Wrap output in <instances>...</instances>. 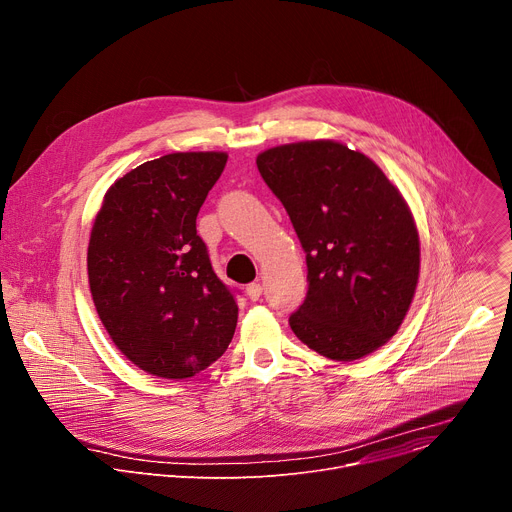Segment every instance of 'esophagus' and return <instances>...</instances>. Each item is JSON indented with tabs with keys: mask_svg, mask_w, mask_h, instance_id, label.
Wrapping results in <instances>:
<instances>
[{
	"mask_svg": "<svg viewBox=\"0 0 512 512\" xmlns=\"http://www.w3.org/2000/svg\"><path fill=\"white\" fill-rule=\"evenodd\" d=\"M261 291H263V287H261V283H257V281H253V283H249V285L245 287V294H247V298H249L251 302H257V300L261 298Z\"/></svg>",
	"mask_w": 512,
	"mask_h": 512,
	"instance_id": "1",
	"label": "esophagus"
}]
</instances>
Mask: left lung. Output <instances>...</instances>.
Instances as JSON below:
<instances>
[{
	"mask_svg": "<svg viewBox=\"0 0 512 512\" xmlns=\"http://www.w3.org/2000/svg\"><path fill=\"white\" fill-rule=\"evenodd\" d=\"M308 263V294L289 316L318 354L350 362L401 326L419 277L411 210L383 170L332 139L277 145L257 156Z\"/></svg>",
	"mask_w": 512,
	"mask_h": 512,
	"instance_id": "1",
	"label": "left lung"
}]
</instances>
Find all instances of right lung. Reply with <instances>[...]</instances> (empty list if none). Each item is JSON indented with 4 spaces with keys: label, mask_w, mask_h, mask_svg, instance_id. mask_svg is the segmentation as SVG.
<instances>
[{
    "label": "right lung",
    "mask_w": 512,
    "mask_h": 512,
    "mask_svg": "<svg viewBox=\"0 0 512 512\" xmlns=\"http://www.w3.org/2000/svg\"><path fill=\"white\" fill-rule=\"evenodd\" d=\"M227 154L145 162L105 194L87 269L97 314L145 373L188 379L223 356L237 328L235 291L216 277L196 216Z\"/></svg>",
    "instance_id": "add662e5"
}]
</instances>
